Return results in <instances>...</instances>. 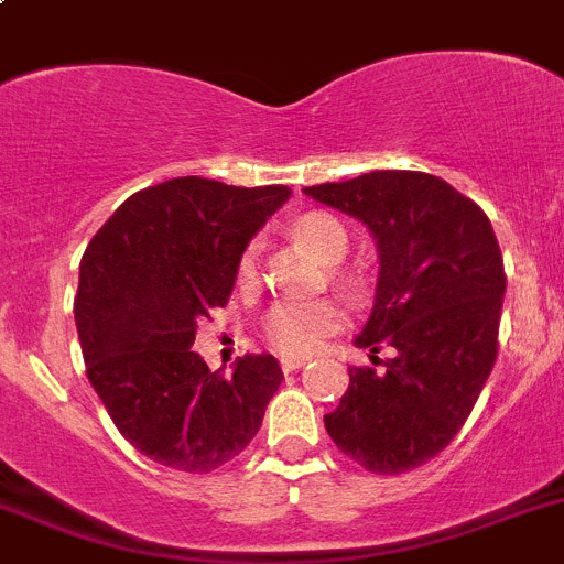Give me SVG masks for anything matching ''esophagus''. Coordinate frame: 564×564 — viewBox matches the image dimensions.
<instances>
[{"label": "esophagus", "mask_w": 564, "mask_h": 564, "mask_svg": "<svg viewBox=\"0 0 564 564\" xmlns=\"http://www.w3.org/2000/svg\"><path fill=\"white\" fill-rule=\"evenodd\" d=\"M305 362H308V357H281V368L283 371H297V368H303Z\"/></svg>", "instance_id": "esophagus-1"}]
</instances>
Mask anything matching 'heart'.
<instances>
[{"mask_svg":"<svg viewBox=\"0 0 564 564\" xmlns=\"http://www.w3.org/2000/svg\"><path fill=\"white\" fill-rule=\"evenodd\" d=\"M292 235L303 240L322 261L338 264L349 248L344 224L327 213H305L292 224ZM335 278L346 289H357V278L346 270H335ZM259 283V242H250L237 261V286L253 289ZM346 305L335 297L278 300L267 311L261 333L275 351L286 357H308L322 349L329 335L346 324Z\"/></svg>","mask_w":564,"mask_h":564,"instance_id":"obj_1","label":"heart"}]
</instances>
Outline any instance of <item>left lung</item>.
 Here are the masks:
<instances>
[{
  "label": "left lung",
  "mask_w": 564,
  "mask_h": 564,
  "mask_svg": "<svg viewBox=\"0 0 564 564\" xmlns=\"http://www.w3.org/2000/svg\"><path fill=\"white\" fill-rule=\"evenodd\" d=\"M305 196L362 220L377 240V297L355 344L395 349L382 368H349L324 429L368 471L417 469L451 445L497 360L505 264L491 220L423 172L360 174Z\"/></svg>",
  "instance_id": "8db88e82"
}]
</instances>
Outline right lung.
I'll use <instances>...</instances> for the list:
<instances>
[{"mask_svg":"<svg viewBox=\"0 0 564 564\" xmlns=\"http://www.w3.org/2000/svg\"><path fill=\"white\" fill-rule=\"evenodd\" d=\"M289 196L286 185L176 176L119 204L84 250L73 314L87 379L119 434L169 469L202 475L240 456L283 382L272 355L220 373L191 346L198 318L229 303L242 250Z\"/></svg>","mask_w":564,"mask_h":564,"instance_id":"obj_1","label":"right lung"}]
</instances>
